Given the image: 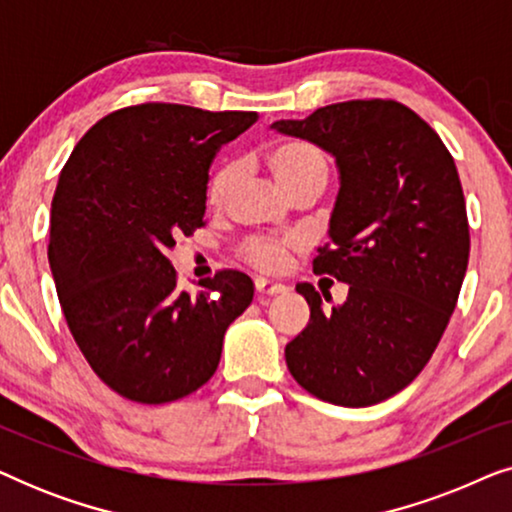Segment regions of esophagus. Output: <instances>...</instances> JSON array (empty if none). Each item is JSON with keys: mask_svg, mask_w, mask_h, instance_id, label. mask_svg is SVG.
Segmentation results:
<instances>
[{"mask_svg": "<svg viewBox=\"0 0 512 512\" xmlns=\"http://www.w3.org/2000/svg\"><path fill=\"white\" fill-rule=\"evenodd\" d=\"M254 286L258 296H279V293L286 291V286L282 282H272L268 277H256Z\"/></svg>", "mask_w": 512, "mask_h": 512, "instance_id": "1", "label": "esophagus"}]
</instances>
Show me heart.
I'll use <instances>...</instances> for the list:
<instances>
[{"instance_id": "1", "label": "heart", "mask_w": 512, "mask_h": 512, "mask_svg": "<svg viewBox=\"0 0 512 512\" xmlns=\"http://www.w3.org/2000/svg\"><path fill=\"white\" fill-rule=\"evenodd\" d=\"M268 165L272 174H275L277 184L284 188L286 193H293L296 188L310 184V181H326L328 177V160L314 144L298 142H279L270 146L268 151ZM237 179H240V163L235 160H226L212 172L207 184V200L212 205H223L228 200L230 191H233ZM296 247L293 240H270V237H251L244 244V256L249 258L256 268L263 270H279L286 263L289 249Z\"/></svg>"}]
</instances>
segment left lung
<instances>
[{"mask_svg": "<svg viewBox=\"0 0 512 512\" xmlns=\"http://www.w3.org/2000/svg\"><path fill=\"white\" fill-rule=\"evenodd\" d=\"M272 128L335 158L331 244L314 272L349 284L331 312L312 284L296 286L310 324L286 345V366L326 403L387 401L429 363L464 282L471 237L457 165L436 130L394 100L328 104Z\"/></svg>", "mask_w": 512, "mask_h": 512, "instance_id": "left-lung-1", "label": "left lung"}]
</instances>
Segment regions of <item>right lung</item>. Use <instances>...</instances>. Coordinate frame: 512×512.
Segmentation results:
<instances>
[{
    "mask_svg": "<svg viewBox=\"0 0 512 512\" xmlns=\"http://www.w3.org/2000/svg\"><path fill=\"white\" fill-rule=\"evenodd\" d=\"M251 123L254 111L137 104L97 121L62 167L48 263L76 345L123 398L158 405L200 389L251 305L244 272L184 291L167 258L205 223L216 151Z\"/></svg>",
    "mask_w": 512,
    "mask_h": 512,
    "instance_id": "right-lung-1",
    "label": "right lung"
}]
</instances>
